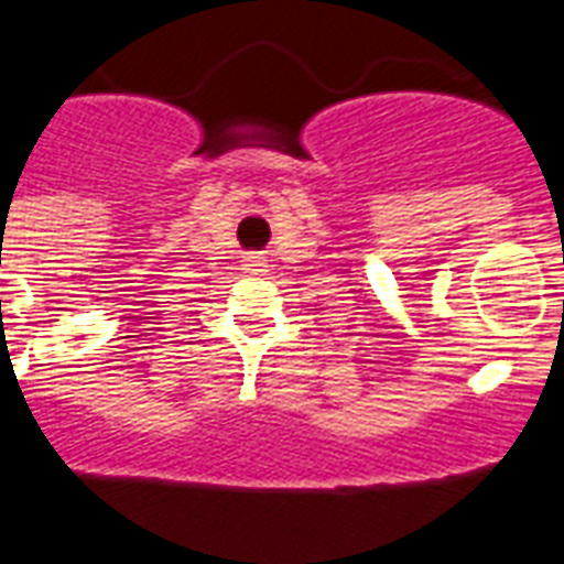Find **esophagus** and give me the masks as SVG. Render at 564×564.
Here are the masks:
<instances>
[{"label":"esophagus","instance_id":"1","mask_svg":"<svg viewBox=\"0 0 564 564\" xmlns=\"http://www.w3.org/2000/svg\"><path fill=\"white\" fill-rule=\"evenodd\" d=\"M242 265H246V272H251V274L265 272V260H263V257H246V260H242Z\"/></svg>","mask_w":564,"mask_h":564}]
</instances>
